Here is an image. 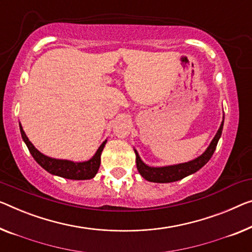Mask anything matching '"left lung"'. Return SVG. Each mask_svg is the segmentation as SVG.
Masks as SVG:
<instances>
[{
	"label": "left lung",
	"mask_w": 252,
	"mask_h": 252,
	"mask_svg": "<svg viewBox=\"0 0 252 252\" xmlns=\"http://www.w3.org/2000/svg\"><path fill=\"white\" fill-rule=\"evenodd\" d=\"M223 126H224V116H223V121L220 126V129L217 130L215 137L213 138V140L209 144L207 149H206L200 156H198L197 158H194L187 163L168 165V166H160V167L148 166L147 164L142 162L138 152L134 149V153H136V163H137L138 172L145 180H147V181H150V182H156V183L175 182L183 178H186L188 175L196 173V172L200 170L204 165L208 163L210 157L213 156V154L216 149L217 142H219L220 136H222Z\"/></svg>",
	"instance_id": "1"
}]
</instances>
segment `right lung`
Here are the masks:
<instances>
[{
    "label": "right lung",
    "instance_id": "right-lung-1",
    "mask_svg": "<svg viewBox=\"0 0 252 252\" xmlns=\"http://www.w3.org/2000/svg\"><path fill=\"white\" fill-rule=\"evenodd\" d=\"M20 126V132L21 137L24 139L25 144L27 145L30 154L33 157V159L42 166L45 171H47L48 173L61 176L64 179L70 180H89L93 179L94 176L98 172L99 165H100V155L105 147L107 140H105L102 145L99 146L97 152L95 153L92 158L86 162H72V160L67 159H58V158H52L44 155L43 153H40L38 149H36L28 137L26 136L22 126L19 123Z\"/></svg>",
    "mask_w": 252,
    "mask_h": 252
}]
</instances>
